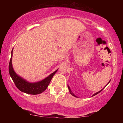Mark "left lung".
I'll return each mask as SVG.
<instances>
[{
  "label": "left lung",
  "instance_id": "obj_1",
  "mask_svg": "<svg viewBox=\"0 0 123 123\" xmlns=\"http://www.w3.org/2000/svg\"><path fill=\"white\" fill-rule=\"evenodd\" d=\"M110 81H111V80H110V81H109V82H110ZM68 87L69 90V92L70 93V94H71V95H72L73 96H74V97H76V96L74 95V94H73V92H72V91H71V90H70V87H69V86H68ZM102 90H103V89H102ZM102 90H101V91H99V92H97V93H95V94H94V95H93L92 96H94V95H97V94H98V93H99L100 92H101V91H102Z\"/></svg>",
  "mask_w": 123,
  "mask_h": 123
}]
</instances>
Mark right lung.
<instances>
[{
    "label": "right lung",
    "mask_w": 123,
    "mask_h": 123,
    "mask_svg": "<svg viewBox=\"0 0 123 123\" xmlns=\"http://www.w3.org/2000/svg\"><path fill=\"white\" fill-rule=\"evenodd\" d=\"M12 57H11L10 60L9 66H8V71H9L10 75L11 77L13 80L15 86L21 91L26 93V94L36 95V94H39L43 92L47 88L48 86L50 84L51 80L53 78L55 73L57 72V70H55L54 72L51 73L50 76H49L47 77H46V79L42 80L41 81L33 83L28 82L26 80L18 76L14 71L12 62Z\"/></svg>",
    "instance_id": "1"
}]
</instances>
